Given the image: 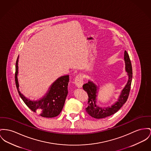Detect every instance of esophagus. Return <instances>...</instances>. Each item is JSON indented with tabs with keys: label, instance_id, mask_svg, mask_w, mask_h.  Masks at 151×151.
Here are the masks:
<instances>
[{
	"label": "esophagus",
	"instance_id": "34e87169",
	"mask_svg": "<svg viewBox=\"0 0 151 151\" xmlns=\"http://www.w3.org/2000/svg\"><path fill=\"white\" fill-rule=\"evenodd\" d=\"M75 83L76 86L78 88H81L82 86L83 83V77L81 74H78L75 78Z\"/></svg>",
	"mask_w": 151,
	"mask_h": 151
}]
</instances>
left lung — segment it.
Listing matches in <instances>:
<instances>
[{
  "label": "left lung",
  "instance_id": "obj_1",
  "mask_svg": "<svg viewBox=\"0 0 151 151\" xmlns=\"http://www.w3.org/2000/svg\"><path fill=\"white\" fill-rule=\"evenodd\" d=\"M124 60L125 62L126 71L128 73L129 79L125 87L122 91L119 100L111 107L102 108L97 106L96 104V97L98 88L91 81L83 84L82 86L83 89L87 92L89 97L88 101V105L86 108V111L91 117L100 119L110 116L119 111L128 100L132 80V67L129 56L126 50L124 52Z\"/></svg>",
  "mask_w": 151,
  "mask_h": 151
}]
</instances>
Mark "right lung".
<instances>
[{"mask_svg":"<svg viewBox=\"0 0 151 151\" xmlns=\"http://www.w3.org/2000/svg\"><path fill=\"white\" fill-rule=\"evenodd\" d=\"M18 58L16 61L15 80V84L21 99L25 104L34 112L37 109L42 111L40 115L43 117L51 118L60 114L68 93V85L69 81V76H62L55 81L50 88V91L47 94L40 100L31 101L26 99L19 91V84L17 78L18 71Z\"/></svg>","mask_w":151,"mask_h":151,"instance_id":"1","label":"right lung"}]
</instances>
